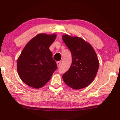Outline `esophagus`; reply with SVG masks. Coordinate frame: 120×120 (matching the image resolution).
Instances as JSON below:
<instances>
[{
	"mask_svg": "<svg viewBox=\"0 0 120 120\" xmlns=\"http://www.w3.org/2000/svg\"><path fill=\"white\" fill-rule=\"evenodd\" d=\"M57 67H60V65H61V62H60V61H58V62H57Z\"/></svg>",
	"mask_w": 120,
	"mask_h": 120,
	"instance_id": "34e87169",
	"label": "esophagus"
}]
</instances>
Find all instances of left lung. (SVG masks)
Wrapping results in <instances>:
<instances>
[{
    "mask_svg": "<svg viewBox=\"0 0 120 120\" xmlns=\"http://www.w3.org/2000/svg\"><path fill=\"white\" fill-rule=\"evenodd\" d=\"M62 39L72 55L71 65L63 75V81L72 89L86 88L94 81L98 71L96 53L93 46L81 37L64 34Z\"/></svg>",
    "mask_w": 120,
    "mask_h": 120,
    "instance_id": "8db88e82",
    "label": "left lung"
}]
</instances>
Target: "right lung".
Returning <instances> with one entry per match:
<instances>
[{"label": "right lung", "mask_w": 120, "mask_h": 120, "mask_svg": "<svg viewBox=\"0 0 120 120\" xmlns=\"http://www.w3.org/2000/svg\"><path fill=\"white\" fill-rule=\"evenodd\" d=\"M56 34H39L31 39L17 60V71L22 81L36 89L47 83L57 67L49 47Z\"/></svg>", "instance_id": "1"}]
</instances>
